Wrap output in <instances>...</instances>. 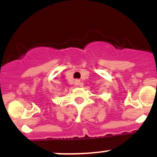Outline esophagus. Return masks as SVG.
Instances as JSON below:
<instances>
[{
	"instance_id": "34e87169",
	"label": "esophagus",
	"mask_w": 157,
	"mask_h": 157,
	"mask_svg": "<svg viewBox=\"0 0 157 157\" xmlns=\"http://www.w3.org/2000/svg\"><path fill=\"white\" fill-rule=\"evenodd\" d=\"M75 83L76 86H82V82H80V80L78 79H76L75 81Z\"/></svg>"
}]
</instances>
